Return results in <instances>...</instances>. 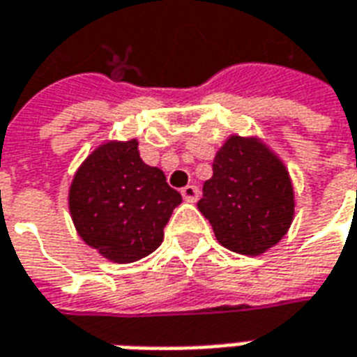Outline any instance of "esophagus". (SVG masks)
I'll return each instance as SVG.
<instances>
[{"label":"esophagus","instance_id":"1","mask_svg":"<svg viewBox=\"0 0 357 357\" xmlns=\"http://www.w3.org/2000/svg\"><path fill=\"white\" fill-rule=\"evenodd\" d=\"M181 195L187 202H195L199 199V189H197V185H187L181 189Z\"/></svg>","mask_w":357,"mask_h":357}]
</instances>
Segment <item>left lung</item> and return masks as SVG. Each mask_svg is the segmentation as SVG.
Here are the masks:
<instances>
[{"mask_svg":"<svg viewBox=\"0 0 357 357\" xmlns=\"http://www.w3.org/2000/svg\"><path fill=\"white\" fill-rule=\"evenodd\" d=\"M197 206L222 247L256 256L291 227L294 193L289 172L266 145L231 135L218 151Z\"/></svg>","mask_w":357,"mask_h":357,"instance_id":"1","label":"left lung"}]
</instances>
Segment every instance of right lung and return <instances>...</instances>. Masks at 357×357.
Instances as JSON below:
<instances>
[{
	"instance_id": "add662e5",
	"label": "right lung",
	"mask_w": 357,
	"mask_h": 357,
	"mask_svg": "<svg viewBox=\"0 0 357 357\" xmlns=\"http://www.w3.org/2000/svg\"><path fill=\"white\" fill-rule=\"evenodd\" d=\"M181 195L141 160L137 141H110L74 176L68 208L76 231L107 260L130 264L160 247Z\"/></svg>"
}]
</instances>
